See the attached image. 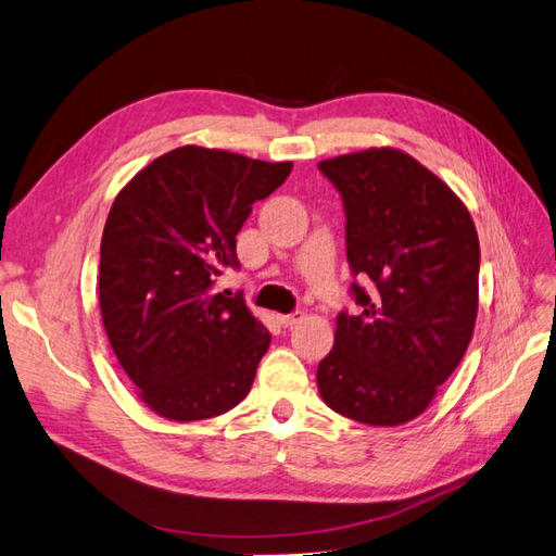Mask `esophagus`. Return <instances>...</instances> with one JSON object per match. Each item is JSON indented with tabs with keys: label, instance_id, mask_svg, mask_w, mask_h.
Instances as JSON below:
<instances>
[{
	"label": "esophagus",
	"instance_id": "esophagus-1",
	"mask_svg": "<svg viewBox=\"0 0 556 556\" xmlns=\"http://www.w3.org/2000/svg\"><path fill=\"white\" fill-rule=\"evenodd\" d=\"M301 319H304V313H301V311H294V313H288V315H278V323L282 327H294V325L301 323Z\"/></svg>",
	"mask_w": 556,
	"mask_h": 556
}]
</instances>
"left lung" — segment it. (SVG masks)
I'll return each mask as SVG.
<instances>
[{
  "mask_svg": "<svg viewBox=\"0 0 556 556\" xmlns=\"http://www.w3.org/2000/svg\"><path fill=\"white\" fill-rule=\"evenodd\" d=\"M317 169L343 199L348 264L359 278L350 285L359 313H339L333 350L317 366L319 396L362 425L410 422L473 336L476 225L459 197L401 150H362Z\"/></svg>",
  "mask_w": 556,
  "mask_h": 556,
  "instance_id": "obj_1",
  "label": "left lung"
}]
</instances>
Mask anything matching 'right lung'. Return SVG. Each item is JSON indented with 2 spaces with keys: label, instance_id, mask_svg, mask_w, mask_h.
<instances>
[{
  "label": "right lung",
  "instance_id": "right-lung-1",
  "mask_svg": "<svg viewBox=\"0 0 556 556\" xmlns=\"http://www.w3.org/2000/svg\"><path fill=\"white\" fill-rule=\"evenodd\" d=\"M292 162L182 146L115 197L102 237L99 306L117 362L157 415L194 422L250 392L271 333L243 296L215 292L239 268L237 233Z\"/></svg>",
  "mask_w": 556,
  "mask_h": 556
}]
</instances>
